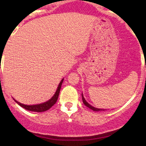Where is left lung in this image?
Returning a JSON list of instances; mask_svg holds the SVG:
<instances>
[{
  "mask_svg": "<svg viewBox=\"0 0 146 146\" xmlns=\"http://www.w3.org/2000/svg\"><path fill=\"white\" fill-rule=\"evenodd\" d=\"M82 102H83L84 104H85V106H87V107H89L90 109H91V110H93V111H102V110H102V109L95 108V107H92V106H91L90 104H89V103L87 102L86 100H85V98H84V97H83V95H82Z\"/></svg>",
  "mask_w": 146,
  "mask_h": 146,
  "instance_id": "obj_1",
  "label": "left lung"
}]
</instances>
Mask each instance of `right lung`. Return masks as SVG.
<instances>
[{"instance_id": "right-lung-1", "label": "right lung", "mask_w": 146, "mask_h": 146, "mask_svg": "<svg viewBox=\"0 0 146 146\" xmlns=\"http://www.w3.org/2000/svg\"><path fill=\"white\" fill-rule=\"evenodd\" d=\"M63 81H64V78L61 80V81L60 82L59 85H58V88L56 90V92H55L54 96L51 98L48 101L46 102L42 103V104H35V105H26V104H23L22 103L18 102L17 101L15 100L17 104H19L20 106H21L22 107H23L25 110H29V111H36V112H42V111H46V110H49L53 105L55 104V103L56 102L57 100H58V95H59V92H60V90H61V85H62Z\"/></svg>"}]
</instances>
